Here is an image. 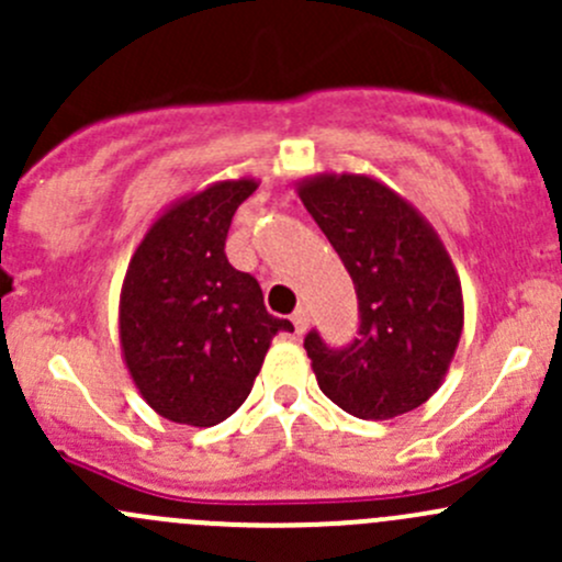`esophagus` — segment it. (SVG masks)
<instances>
[{
    "label": "esophagus",
    "mask_w": 562,
    "mask_h": 562,
    "mask_svg": "<svg viewBox=\"0 0 562 562\" xmlns=\"http://www.w3.org/2000/svg\"><path fill=\"white\" fill-rule=\"evenodd\" d=\"M291 321H293V328H296V334H304L307 331V326H310V315H307V310H296V313L291 315Z\"/></svg>",
    "instance_id": "1"
}]
</instances>
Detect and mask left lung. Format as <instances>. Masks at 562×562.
I'll list each match as a JSON object with an SVG mask.
<instances>
[{
	"mask_svg": "<svg viewBox=\"0 0 562 562\" xmlns=\"http://www.w3.org/2000/svg\"><path fill=\"white\" fill-rule=\"evenodd\" d=\"M299 198L342 258L359 296V337L334 350L304 339L317 386L345 413L386 422L443 383L462 337V282L438 231L411 201L367 173L323 171Z\"/></svg>",
	"mask_w": 562,
	"mask_h": 562,
	"instance_id": "obj_1",
	"label": "left lung"
}]
</instances>
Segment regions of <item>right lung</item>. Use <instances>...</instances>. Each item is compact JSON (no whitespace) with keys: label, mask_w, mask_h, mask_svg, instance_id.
Segmentation results:
<instances>
[{"label":"right lung","mask_w":562,"mask_h":562,"mask_svg":"<svg viewBox=\"0 0 562 562\" xmlns=\"http://www.w3.org/2000/svg\"><path fill=\"white\" fill-rule=\"evenodd\" d=\"M252 176L214 181L157 214L130 258L119 345L135 389L162 418L214 427L252 391L266 350L291 321L266 313L252 274L225 258L231 220Z\"/></svg>","instance_id":"right-lung-1"}]
</instances>
